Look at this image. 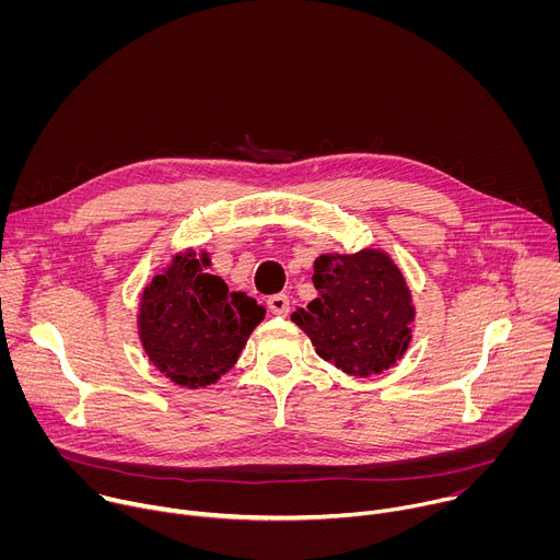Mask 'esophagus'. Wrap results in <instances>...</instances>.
Listing matches in <instances>:
<instances>
[{
	"label": "esophagus",
	"mask_w": 560,
	"mask_h": 560,
	"mask_svg": "<svg viewBox=\"0 0 560 560\" xmlns=\"http://www.w3.org/2000/svg\"><path fill=\"white\" fill-rule=\"evenodd\" d=\"M268 310L277 316H285L290 312V299L285 294H272L268 299Z\"/></svg>",
	"instance_id": "esophagus-1"
}]
</instances>
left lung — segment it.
I'll list each match as a JSON object with an SVG mask.
<instances>
[{
    "instance_id": "1",
    "label": "left lung",
    "mask_w": 560,
    "mask_h": 560,
    "mask_svg": "<svg viewBox=\"0 0 560 560\" xmlns=\"http://www.w3.org/2000/svg\"><path fill=\"white\" fill-rule=\"evenodd\" d=\"M316 299L292 312L316 354L352 376L387 370L410 346V288L381 250L322 255L312 275Z\"/></svg>"
}]
</instances>
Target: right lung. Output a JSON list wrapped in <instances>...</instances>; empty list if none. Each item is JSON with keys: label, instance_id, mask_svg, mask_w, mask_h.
<instances>
[{"label": "right lung", "instance_id": "obj_1", "mask_svg": "<svg viewBox=\"0 0 560 560\" xmlns=\"http://www.w3.org/2000/svg\"><path fill=\"white\" fill-rule=\"evenodd\" d=\"M208 255H175L141 294L139 337L148 359L184 387H206L242 354L266 310L246 292H228L221 277L203 272Z\"/></svg>", "mask_w": 560, "mask_h": 560}]
</instances>
